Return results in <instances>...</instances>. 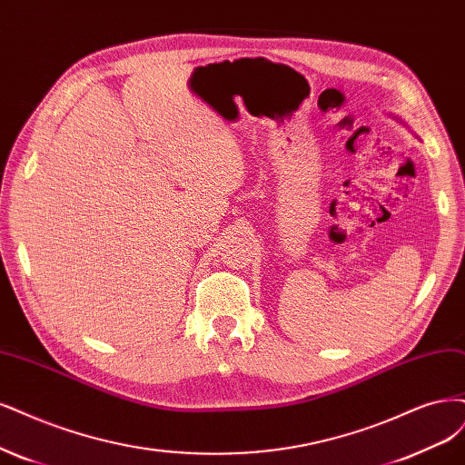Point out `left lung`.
<instances>
[{
	"mask_svg": "<svg viewBox=\"0 0 465 465\" xmlns=\"http://www.w3.org/2000/svg\"><path fill=\"white\" fill-rule=\"evenodd\" d=\"M396 121H400V119H398V117H396ZM400 123H402V121H400ZM402 124H404V123H402Z\"/></svg>",
	"mask_w": 465,
	"mask_h": 465,
	"instance_id": "obj_1",
	"label": "left lung"
}]
</instances>
